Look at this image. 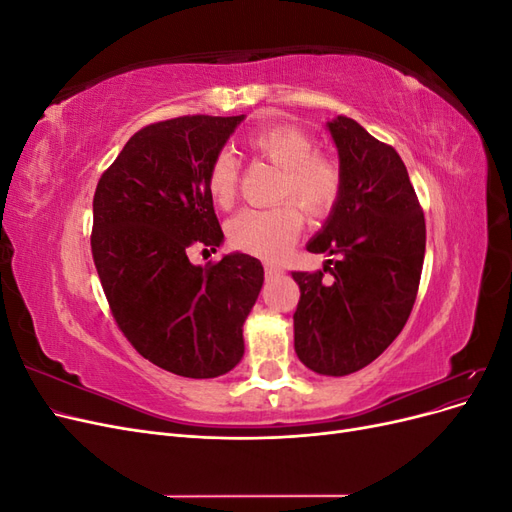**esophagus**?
Returning a JSON list of instances; mask_svg holds the SVG:
<instances>
[{"label":"esophagus","instance_id":"esophagus-1","mask_svg":"<svg viewBox=\"0 0 512 512\" xmlns=\"http://www.w3.org/2000/svg\"><path fill=\"white\" fill-rule=\"evenodd\" d=\"M265 273H267V277H273V275H280L282 269L275 267V265H265Z\"/></svg>","mask_w":512,"mask_h":512}]
</instances>
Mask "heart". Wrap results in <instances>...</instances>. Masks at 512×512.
<instances>
[{
  "label": "heart",
  "instance_id": "1",
  "mask_svg": "<svg viewBox=\"0 0 512 512\" xmlns=\"http://www.w3.org/2000/svg\"><path fill=\"white\" fill-rule=\"evenodd\" d=\"M250 147L258 158L282 170L277 192L280 198L294 200L312 218H322L337 205L344 185L342 166L329 153L318 151L314 138L303 128L273 126L258 130L250 136ZM239 175L235 153L228 149L215 153L207 168L205 188L220 209L235 203ZM296 206L284 203L273 209H241L226 224L230 245L262 258L284 256L303 228V215Z\"/></svg>",
  "mask_w": 512,
  "mask_h": 512
}]
</instances>
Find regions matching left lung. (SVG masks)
Returning <instances> with one entry per match:
<instances>
[{"label":"left lung","instance_id":"left-lung-1","mask_svg":"<svg viewBox=\"0 0 512 512\" xmlns=\"http://www.w3.org/2000/svg\"><path fill=\"white\" fill-rule=\"evenodd\" d=\"M344 185L312 254L324 271H294L301 299L294 350L322 376H348L393 344L416 301L425 258V215L399 153L350 117L327 123ZM334 267L331 268L330 265ZM331 272L332 280H323Z\"/></svg>","mask_w":512,"mask_h":512}]
</instances>
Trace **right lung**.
<instances>
[{
    "instance_id": "add662e5",
    "label": "right lung",
    "mask_w": 512,
    "mask_h": 512,
    "mask_svg": "<svg viewBox=\"0 0 512 512\" xmlns=\"http://www.w3.org/2000/svg\"><path fill=\"white\" fill-rule=\"evenodd\" d=\"M243 121L185 115L138 130L94 194L91 254L117 327L170 374L218 378L243 356V322L265 271L228 254L196 267L192 247L224 241L205 175Z\"/></svg>"
}]
</instances>
